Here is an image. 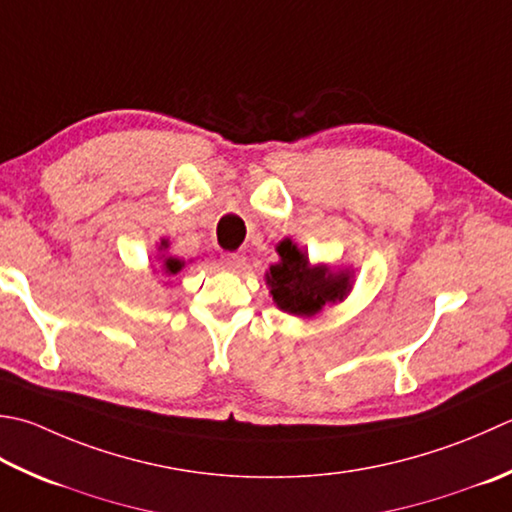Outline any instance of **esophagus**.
<instances>
[{
  "label": "esophagus",
  "mask_w": 512,
  "mask_h": 512,
  "mask_svg": "<svg viewBox=\"0 0 512 512\" xmlns=\"http://www.w3.org/2000/svg\"><path fill=\"white\" fill-rule=\"evenodd\" d=\"M244 262H246V255H244V253H226V255L222 257V264H224L228 270L242 268Z\"/></svg>",
  "instance_id": "34e87169"
}]
</instances>
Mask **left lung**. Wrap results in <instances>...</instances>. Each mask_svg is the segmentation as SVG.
<instances>
[{
    "mask_svg": "<svg viewBox=\"0 0 512 512\" xmlns=\"http://www.w3.org/2000/svg\"><path fill=\"white\" fill-rule=\"evenodd\" d=\"M279 262L266 270V286L279 310L293 317H315L326 306L344 302L353 290L355 270L310 264L306 250L286 237L277 244Z\"/></svg>",
    "mask_w": 512,
    "mask_h": 512,
    "instance_id": "left-lung-1",
    "label": "left lung"
}]
</instances>
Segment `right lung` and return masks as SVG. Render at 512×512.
<instances>
[{
	"instance_id": "1",
	"label": "right lung",
	"mask_w": 512,
	"mask_h": 512,
	"mask_svg": "<svg viewBox=\"0 0 512 512\" xmlns=\"http://www.w3.org/2000/svg\"><path fill=\"white\" fill-rule=\"evenodd\" d=\"M168 239L166 237H162L159 239V244H157V259L159 262H162V275H166V277H173V275H177L179 270H182L184 266H186V262H182V259L179 257H173V255H166V250H168Z\"/></svg>"
}]
</instances>
